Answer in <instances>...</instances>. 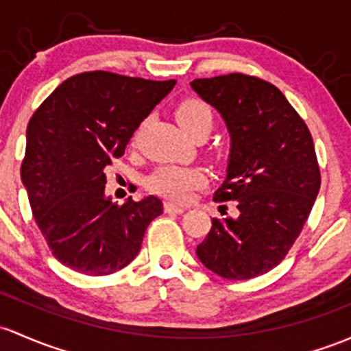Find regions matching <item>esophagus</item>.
I'll use <instances>...</instances> for the list:
<instances>
[{"instance_id":"34e87169","label":"esophagus","mask_w":351,"mask_h":351,"mask_svg":"<svg viewBox=\"0 0 351 351\" xmlns=\"http://www.w3.org/2000/svg\"><path fill=\"white\" fill-rule=\"evenodd\" d=\"M184 210H186V206L178 205V203H173V202L165 203V211H167V213H183Z\"/></svg>"}]
</instances>
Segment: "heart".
Here are the masks:
<instances>
[{
  "mask_svg": "<svg viewBox=\"0 0 351 351\" xmlns=\"http://www.w3.org/2000/svg\"><path fill=\"white\" fill-rule=\"evenodd\" d=\"M176 121L188 134L198 130H211L213 111L208 103L199 98H186L180 103L175 111ZM205 182V175L196 167L183 165H163L156 168L146 180V186L153 193L167 196L175 202H186L191 193Z\"/></svg>",
  "mask_w": 351,
  "mask_h": 351,
  "instance_id": "b5f03b06",
  "label": "heart"
}]
</instances>
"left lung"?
<instances>
[{"mask_svg":"<svg viewBox=\"0 0 351 351\" xmlns=\"http://www.w3.org/2000/svg\"><path fill=\"white\" fill-rule=\"evenodd\" d=\"M191 88L228 126V169L213 199L237 206L233 218L211 219L196 255L223 278H255L282 263L317 199L322 176L313 138L282 91L256 76L198 78Z\"/></svg>","mask_w":351,"mask_h":351,"instance_id":"left-lung-1","label":"left lung"}]
</instances>
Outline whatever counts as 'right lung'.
Returning <instances> with one entry per match:
<instances>
[{
	"instance_id": "add662e5",
	"label": "right lung",
	"mask_w": 351,
	"mask_h": 351,
	"mask_svg": "<svg viewBox=\"0 0 351 351\" xmlns=\"http://www.w3.org/2000/svg\"><path fill=\"white\" fill-rule=\"evenodd\" d=\"M110 71L64 80L33 113L21 180L34 221L64 267L111 275L138 255L149 223L163 213L156 196L125 205L105 198V168L125 155L140 123L175 86Z\"/></svg>"
}]
</instances>
